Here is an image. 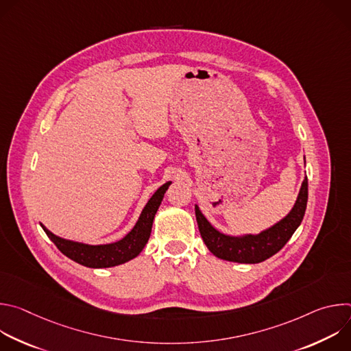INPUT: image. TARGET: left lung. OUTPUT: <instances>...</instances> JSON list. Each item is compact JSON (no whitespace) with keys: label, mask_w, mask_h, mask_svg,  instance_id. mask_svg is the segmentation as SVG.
Returning <instances> with one entry per match:
<instances>
[{"label":"left lung","mask_w":351,"mask_h":351,"mask_svg":"<svg viewBox=\"0 0 351 351\" xmlns=\"http://www.w3.org/2000/svg\"><path fill=\"white\" fill-rule=\"evenodd\" d=\"M307 199L308 180L306 178L291 211L278 223L258 234H223L207 221L198 206H195V219L206 245L215 257L240 264H258L276 254L289 241L291 234L303 221L307 208Z\"/></svg>","instance_id":"obj_1"}]
</instances>
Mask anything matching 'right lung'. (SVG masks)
I'll use <instances>...</instances> for the list:
<instances>
[{
  "label": "right lung",
  "instance_id": "1",
  "mask_svg": "<svg viewBox=\"0 0 351 351\" xmlns=\"http://www.w3.org/2000/svg\"><path fill=\"white\" fill-rule=\"evenodd\" d=\"M169 184L171 182H167L153 194V197L148 199V203L143 208L134 228L123 239L115 243L98 245L84 244L62 239L53 232H49L44 225H41V228L64 256L80 265L88 268H110L125 264L137 257L147 244L149 234H152L154 217Z\"/></svg>",
  "mask_w": 351,
  "mask_h": 351
}]
</instances>
